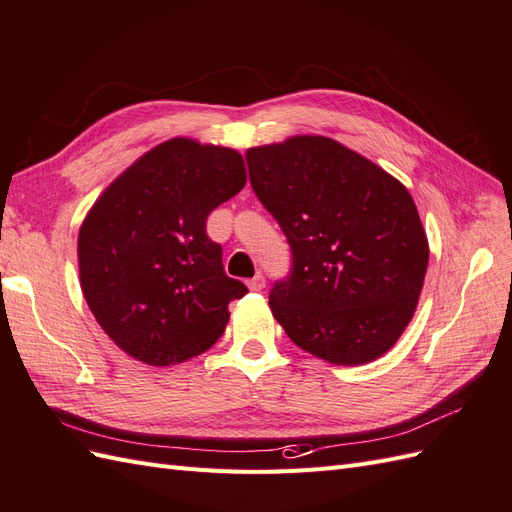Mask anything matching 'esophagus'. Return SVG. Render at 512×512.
Masks as SVG:
<instances>
[{
	"label": "esophagus",
	"mask_w": 512,
	"mask_h": 512,
	"mask_svg": "<svg viewBox=\"0 0 512 512\" xmlns=\"http://www.w3.org/2000/svg\"><path fill=\"white\" fill-rule=\"evenodd\" d=\"M247 286H250V290H254V292H258V290H262L265 288V277H262L260 273L258 275H254L250 282H247Z\"/></svg>",
	"instance_id": "1"
}]
</instances>
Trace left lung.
<instances>
[{"instance_id": "8db88e82", "label": "left lung", "mask_w": 512, "mask_h": 512, "mask_svg": "<svg viewBox=\"0 0 512 512\" xmlns=\"http://www.w3.org/2000/svg\"><path fill=\"white\" fill-rule=\"evenodd\" d=\"M245 158L292 247V273L269 297L273 318L327 363L380 359L410 324L429 262L406 185L329 136H290Z\"/></svg>"}]
</instances>
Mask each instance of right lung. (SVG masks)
I'll use <instances>...</instances> for the list:
<instances>
[{"instance_id": "add662e5", "label": "right lung", "mask_w": 512, "mask_h": 512, "mask_svg": "<svg viewBox=\"0 0 512 512\" xmlns=\"http://www.w3.org/2000/svg\"><path fill=\"white\" fill-rule=\"evenodd\" d=\"M247 181L237 149L175 136L108 185L79 230V282L130 359L170 367L207 352L247 288L222 267L209 213Z\"/></svg>"}]
</instances>
